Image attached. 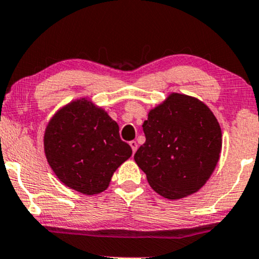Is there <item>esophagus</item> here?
I'll return each mask as SVG.
<instances>
[{"mask_svg":"<svg viewBox=\"0 0 259 259\" xmlns=\"http://www.w3.org/2000/svg\"><path fill=\"white\" fill-rule=\"evenodd\" d=\"M130 145H131V148H132V151H133V154H136L137 149H138V144H137V142H136V140H132V142H130Z\"/></svg>","mask_w":259,"mask_h":259,"instance_id":"1","label":"esophagus"}]
</instances>
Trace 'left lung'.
Returning <instances> with one entry per match:
<instances>
[{
	"label": "left lung",
	"mask_w": 259,
	"mask_h": 259,
	"mask_svg": "<svg viewBox=\"0 0 259 259\" xmlns=\"http://www.w3.org/2000/svg\"><path fill=\"white\" fill-rule=\"evenodd\" d=\"M145 143L135 161L150 186L168 199L197 192L211 177L222 148L212 111L190 96L171 94L143 123Z\"/></svg>",
	"instance_id": "obj_1"
}]
</instances>
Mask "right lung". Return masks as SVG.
Returning <instances> with one entry per match:
<instances>
[{"label":"right lung","mask_w":259,"mask_h":259,"mask_svg":"<svg viewBox=\"0 0 259 259\" xmlns=\"http://www.w3.org/2000/svg\"><path fill=\"white\" fill-rule=\"evenodd\" d=\"M44 151L60 181L89 196L107 190L114 171L132 155L119 124L85 98L54 115L44 133Z\"/></svg>","instance_id":"add662e5"}]
</instances>
